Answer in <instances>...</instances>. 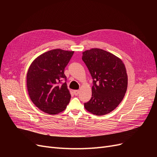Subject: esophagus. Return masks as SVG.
<instances>
[{"instance_id":"esophagus-1","label":"esophagus","mask_w":157,"mask_h":157,"mask_svg":"<svg viewBox=\"0 0 157 157\" xmlns=\"http://www.w3.org/2000/svg\"><path fill=\"white\" fill-rule=\"evenodd\" d=\"M74 93L75 94V95H78L79 94V90H74Z\"/></svg>"}]
</instances>
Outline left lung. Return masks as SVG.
Returning <instances> with one entry per match:
<instances>
[{
	"label": "left lung",
	"mask_w": 157,
	"mask_h": 157,
	"mask_svg": "<svg viewBox=\"0 0 157 157\" xmlns=\"http://www.w3.org/2000/svg\"><path fill=\"white\" fill-rule=\"evenodd\" d=\"M82 60L94 79L92 97L84 104L85 109L97 116L111 113L127 92L128 76L125 64L119 57L98 48L83 52Z\"/></svg>",
	"instance_id": "1"
}]
</instances>
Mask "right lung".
<instances>
[{
  "instance_id": "add662e5",
  "label": "right lung",
  "mask_w": 157,
  "mask_h": 157,
  "mask_svg": "<svg viewBox=\"0 0 157 157\" xmlns=\"http://www.w3.org/2000/svg\"><path fill=\"white\" fill-rule=\"evenodd\" d=\"M73 51L55 49L40 55L34 60L27 74V88L32 102L49 114L63 111L71 100L67 83L60 82L67 77L64 69Z\"/></svg>"
}]
</instances>
